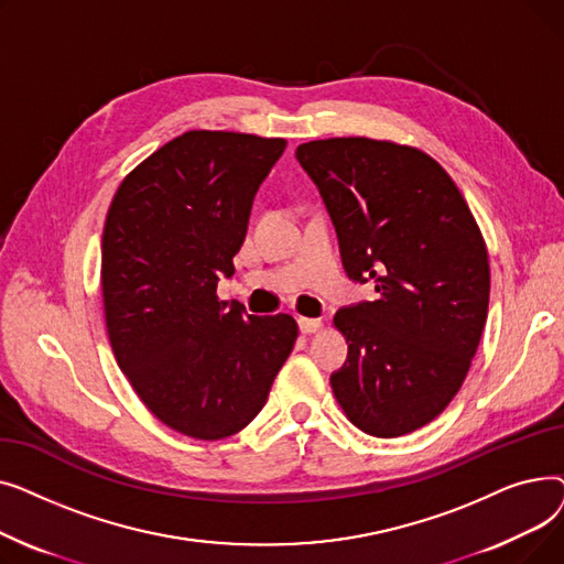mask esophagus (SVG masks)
<instances>
[{"mask_svg": "<svg viewBox=\"0 0 564 564\" xmlns=\"http://www.w3.org/2000/svg\"><path fill=\"white\" fill-rule=\"evenodd\" d=\"M300 329L302 334H317L322 329V319H313V317H300Z\"/></svg>", "mask_w": 564, "mask_h": 564, "instance_id": "esophagus-1", "label": "esophagus"}]
</instances>
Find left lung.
Instances as JSON below:
<instances>
[{
	"mask_svg": "<svg viewBox=\"0 0 564 564\" xmlns=\"http://www.w3.org/2000/svg\"><path fill=\"white\" fill-rule=\"evenodd\" d=\"M297 160L336 226L349 279L377 297L340 308L347 361L332 375L345 416L393 438L434 421L462 389L489 308V256L468 205L413 145L334 137Z\"/></svg>",
	"mask_w": 564,
	"mask_h": 564,
	"instance_id": "left-lung-1",
	"label": "left lung"
}]
</instances>
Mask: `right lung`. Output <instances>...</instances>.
Returning a JSON list of instances; mask_svg holds the SVG:
<instances>
[{
  "mask_svg": "<svg viewBox=\"0 0 564 564\" xmlns=\"http://www.w3.org/2000/svg\"><path fill=\"white\" fill-rule=\"evenodd\" d=\"M283 151L285 139L192 130L130 171L109 205L100 283L113 357L148 411L192 438L247 427L300 334L288 313L217 297Z\"/></svg>",
  "mask_w": 564,
  "mask_h": 564,
  "instance_id": "1",
  "label": "right lung"
}]
</instances>
